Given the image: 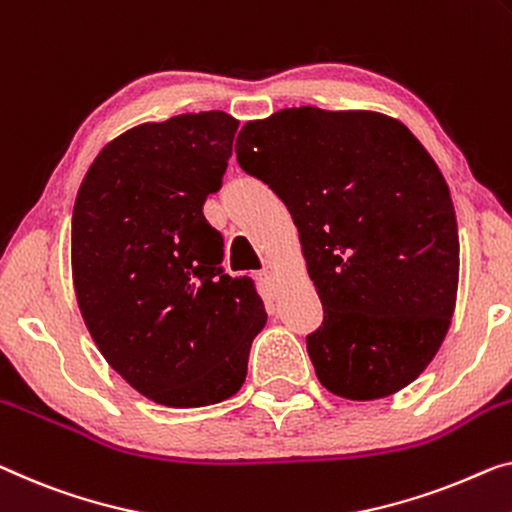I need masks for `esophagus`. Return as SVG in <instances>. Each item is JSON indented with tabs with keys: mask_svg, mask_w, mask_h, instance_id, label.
Instances as JSON below:
<instances>
[{
	"mask_svg": "<svg viewBox=\"0 0 512 512\" xmlns=\"http://www.w3.org/2000/svg\"><path fill=\"white\" fill-rule=\"evenodd\" d=\"M259 278H262L264 282H273V278H276V273H273V266H271V262H266V264H264V269L259 271Z\"/></svg>",
	"mask_w": 512,
	"mask_h": 512,
	"instance_id": "obj_1",
	"label": "esophagus"
}]
</instances>
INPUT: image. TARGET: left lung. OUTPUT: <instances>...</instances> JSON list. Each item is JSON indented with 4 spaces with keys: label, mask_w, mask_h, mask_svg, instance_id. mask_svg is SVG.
<instances>
[{
    "label": "left lung",
    "mask_w": 512,
    "mask_h": 512,
    "mask_svg": "<svg viewBox=\"0 0 512 512\" xmlns=\"http://www.w3.org/2000/svg\"><path fill=\"white\" fill-rule=\"evenodd\" d=\"M236 160L299 227L324 308L305 338L317 379L347 400L411 384L444 342L460 239L444 174L398 119L289 108L248 121Z\"/></svg>",
    "instance_id": "obj_1"
}]
</instances>
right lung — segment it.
<instances>
[{
  "label": "right lung",
  "instance_id": "right-lung-1",
  "mask_svg": "<svg viewBox=\"0 0 512 512\" xmlns=\"http://www.w3.org/2000/svg\"><path fill=\"white\" fill-rule=\"evenodd\" d=\"M236 128L220 110L135 126L96 156L75 197L82 319L105 361L165 407L232 398L266 324L253 278L225 273L223 234L202 213Z\"/></svg>",
  "mask_w": 512,
  "mask_h": 512
}]
</instances>
